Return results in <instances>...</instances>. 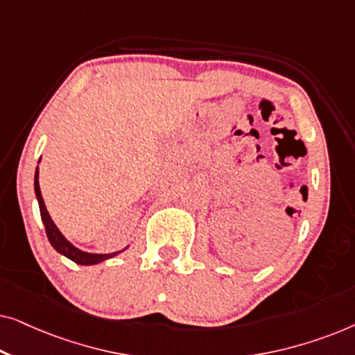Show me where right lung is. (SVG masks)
Here are the masks:
<instances>
[{"mask_svg":"<svg viewBox=\"0 0 355 355\" xmlns=\"http://www.w3.org/2000/svg\"><path fill=\"white\" fill-rule=\"evenodd\" d=\"M33 186H35V196L38 200V207H40V216H42L43 225H45L48 241H50V244L53 245V249H55L56 252H60L61 255H64L69 260L76 261L77 265H96L103 260L113 259L114 255H118L123 252V250H119V252H113V254H89V252H84V250L77 249L76 245H72L71 242L61 234V231L58 230L56 225L51 220L50 213H48V210H46L45 202H43V197L40 192V184H38V166L35 171V182H33ZM125 249H128V247H125Z\"/></svg>","mask_w":355,"mask_h":355,"instance_id":"obj_1","label":"right lung"}]
</instances>
